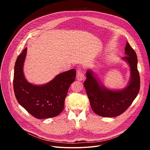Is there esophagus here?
<instances>
[{
	"label": "esophagus",
	"mask_w": 150,
	"mask_h": 150,
	"mask_svg": "<svg viewBox=\"0 0 150 150\" xmlns=\"http://www.w3.org/2000/svg\"><path fill=\"white\" fill-rule=\"evenodd\" d=\"M76 78L79 81H82L85 78V76L83 73L81 71V70L79 69L78 72H77V74H76Z\"/></svg>",
	"instance_id": "1"
}]
</instances>
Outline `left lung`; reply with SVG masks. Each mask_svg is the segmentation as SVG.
<instances>
[{"label":"left lung","instance_id":"8db88e82","mask_svg":"<svg viewBox=\"0 0 150 150\" xmlns=\"http://www.w3.org/2000/svg\"><path fill=\"white\" fill-rule=\"evenodd\" d=\"M126 56L122 58L130 67L131 76L126 87L120 90L106 88L91 69L86 72L83 82L93 110L102 117H113L120 115L131 105L138 96L140 88V78L137 69V56L127 42Z\"/></svg>","mask_w":150,"mask_h":150}]
</instances>
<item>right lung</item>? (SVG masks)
Listing matches in <instances>:
<instances>
[{
    "label": "right lung",
    "mask_w": 150,
    "mask_h": 150,
    "mask_svg": "<svg viewBox=\"0 0 150 150\" xmlns=\"http://www.w3.org/2000/svg\"><path fill=\"white\" fill-rule=\"evenodd\" d=\"M27 49L17 57L14 67L13 90L19 104L37 119H46L59 115L63 110L69 86L75 81L74 69L56 75L42 85H34L26 79L24 64Z\"/></svg>",
    "instance_id": "1"
}]
</instances>
